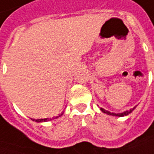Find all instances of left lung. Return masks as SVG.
Returning a JSON list of instances; mask_svg holds the SVG:
<instances>
[{
  "mask_svg": "<svg viewBox=\"0 0 154 154\" xmlns=\"http://www.w3.org/2000/svg\"><path fill=\"white\" fill-rule=\"evenodd\" d=\"M136 107H134V108H132V109H131L130 111H126V112H125L123 113H111L110 112H107V111H105L104 109H103V108H100L101 109V111L103 112L106 113V114H108V115H112V116H119V117H123V116H126V115H128L129 113H131L134 109H135Z\"/></svg>",
  "mask_w": 154,
  "mask_h": 154,
  "instance_id": "obj_1",
  "label": "left lung"
}]
</instances>
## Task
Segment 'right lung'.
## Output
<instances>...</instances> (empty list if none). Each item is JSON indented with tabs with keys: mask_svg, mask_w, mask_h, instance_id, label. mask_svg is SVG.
I'll return each instance as SVG.
<instances>
[{
	"mask_svg": "<svg viewBox=\"0 0 154 154\" xmlns=\"http://www.w3.org/2000/svg\"><path fill=\"white\" fill-rule=\"evenodd\" d=\"M63 114V112L61 113L60 115H58V116H57V117H53V118H51V119H33V120H34V121H35V122H45V121H49V120L54 119H57L58 117L62 116Z\"/></svg>",
	"mask_w": 154,
	"mask_h": 154,
	"instance_id": "add662e5",
	"label": "right lung"
}]
</instances>
